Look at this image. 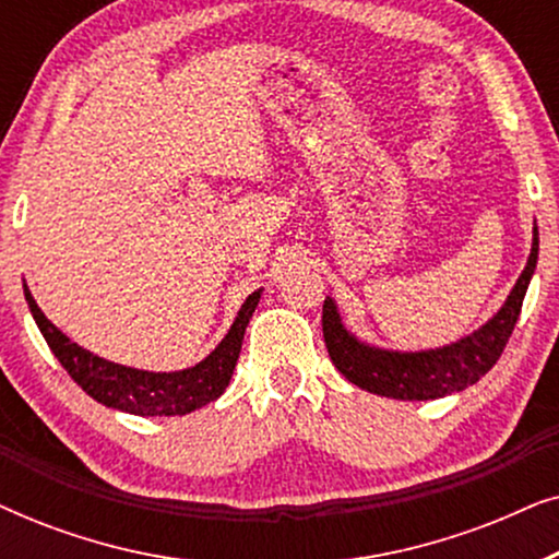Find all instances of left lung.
<instances>
[{
	"label": "left lung",
	"instance_id": "left-lung-1",
	"mask_svg": "<svg viewBox=\"0 0 559 559\" xmlns=\"http://www.w3.org/2000/svg\"><path fill=\"white\" fill-rule=\"evenodd\" d=\"M537 254L539 231L534 224L530 259H526L524 272L519 274L516 285L509 293L507 302L501 305V310L491 320H486L478 331L442 348L386 350L369 346L346 331L333 297H325L323 338L331 361L350 384L371 394L392 396V400L427 402L463 392V389L476 384L486 371H491V366L503 354V346H507L519 312H522L526 287H530L534 270H537Z\"/></svg>",
	"mask_w": 559,
	"mask_h": 559
}]
</instances>
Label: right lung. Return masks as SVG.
I'll list each match as a JSON object with an SVG mask.
<instances>
[{
    "instance_id": "obj_1",
    "label": "right lung",
    "mask_w": 559,
    "mask_h": 559,
    "mask_svg": "<svg viewBox=\"0 0 559 559\" xmlns=\"http://www.w3.org/2000/svg\"><path fill=\"white\" fill-rule=\"evenodd\" d=\"M22 287H25V300L43 338L48 341L50 350L56 354L60 366L71 373L75 384L88 396H94L96 402L106 404V407L140 417L188 415V412L201 409L213 400H218L226 392L228 381H231L241 354L243 333H247L249 320L254 316L259 297H262V289L247 297L224 341L201 364L182 371H142L132 369V366L106 361V358L81 348L79 343H73L45 318V312L37 308L35 297L29 295L27 285Z\"/></svg>"
}]
</instances>
